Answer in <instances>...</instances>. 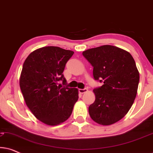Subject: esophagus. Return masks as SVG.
Here are the masks:
<instances>
[{
    "instance_id": "obj_1",
    "label": "esophagus",
    "mask_w": 153,
    "mask_h": 153,
    "mask_svg": "<svg viewBox=\"0 0 153 153\" xmlns=\"http://www.w3.org/2000/svg\"><path fill=\"white\" fill-rule=\"evenodd\" d=\"M87 91H88V89H87V88L79 89V93H81V94H83L84 93H86Z\"/></svg>"
}]
</instances>
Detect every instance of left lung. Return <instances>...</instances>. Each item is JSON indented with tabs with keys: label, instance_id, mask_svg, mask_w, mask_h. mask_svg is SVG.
Instances as JSON below:
<instances>
[{
	"label": "left lung",
	"instance_id": "obj_1",
	"mask_svg": "<svg viewBox=\"0 0 153 153\" xmlns=\"http://www.w3.org/2000/svg\"><path fill=\"white\" fill-rule=\"evenodd\" d=\"M93 67L95 80L103 81L95 88L94 103L88 108L92 120L110 125L121 120L132 106L137 96L139 72L128 51L112 45H103L83 51Z\"/></svg>",
	"mask_w": 153,
	"mask_h": 153
}]
</instances>
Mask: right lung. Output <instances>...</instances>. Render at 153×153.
Segmentation results:
<instances>
[{
	"label": "right lung",
	"instance_id": "right-lung-1",
	"mask_svg": "<svg viewBox=\"0 0 153 153\" xmlns=\"http://www.w3.org/2000/svg\"><path fill=\"white\" fill-rule=\"evenodd\" d=\"M74 51L58 47H44L29 54L23 65L19 85L24 101L42 123L55 126L72 114L79 99L77 88L58 85L66 79L62 74Z\"/></svg>",
	"mask_w": 153,
	"mask_h": 153
}]
</instances>
